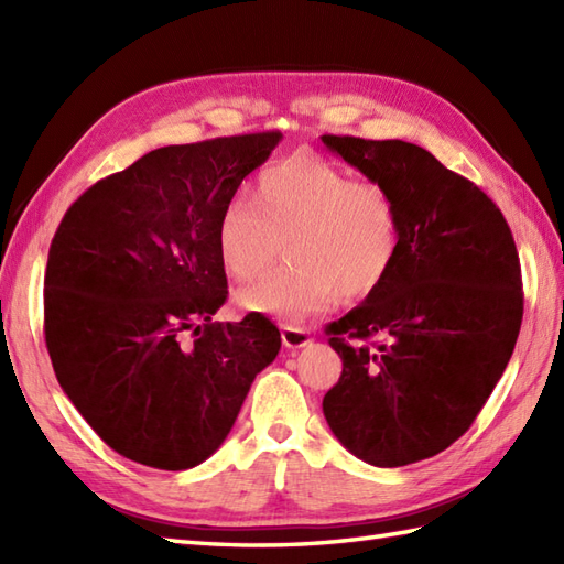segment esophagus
<instances>
[{
	"instance_id": "1",
	"label": "esophagus",
	"mask_w": 564,
	"mask_h": 564,
	"mask_svg": "<svg viewBox=\"0 0 564 564\" xmlns=\"http://www.w3.org/2000/svg\"><path fill=\"white\" fill-rule=\"evenodd\" d=\"M281 339H283V346H289V349H303V346L310 344V332L303 327L285 325L281 327Z\"/></svg>"
}]
</instances>
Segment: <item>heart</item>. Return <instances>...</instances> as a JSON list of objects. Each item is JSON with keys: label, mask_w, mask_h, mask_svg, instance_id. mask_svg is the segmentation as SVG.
Masks as SVG:
<instances>
[{"label": "heart", "mask_w": 564, "mask_h": 564, "mask_svg": "<svg viewBox=\"0 0 564 564\" xmlns=\"http://www.w3.org/2000/svg\"><path fill=\"white\" fill-rule=\"evenodd\" d=\"M223 269L247 281L269 267L285 242L291 269L263 275L237 293L251 315L305 319L341 293L358 301L388 281L400 257L402 223L392 191L317 154L267 166L254 203H225L215 230Z\"/></svg>", "instance_id": "obj_1"}]
</instances>
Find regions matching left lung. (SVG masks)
<instances>
[{"instance_id": "8db88e82", "label": "left lung", "mask_w": 564, "mask_h": 564, "mask_svg": "<svg viewBox=\"0 0 564 564\" xmlns=\"http://www.w3.org/2000/svg\"><path fill=\"white\" fill-rule=\"evenodd\" d=\"M400 208L388 281L327 325L341 376L322 410L346 451L400 467L446 451L473 426L517 346L519 251L497 203L404 140L322 135Z\"/></svg>"}]
</instances>
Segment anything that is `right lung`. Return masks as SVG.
I'll return each instance as SVG.
<instances>
[{
	"mask_svg": "<svg viewBox=\"0 0 564 564\" xmlns=\"http://www.w3.org/2000/svg\"><path fill=\"white\" fill-rule=\"evenodd\" d=\"M279 130L142 154L72 203L47 251L43 332L59 388L123 458L188 470L220 448L281 349L227 301L218 218Z\"/></svg>",
	"mask_w": 564,
	"mask_h": 564,
	"instance_id": "add662e5",
	"label": "right lung"
}]
</instances>
